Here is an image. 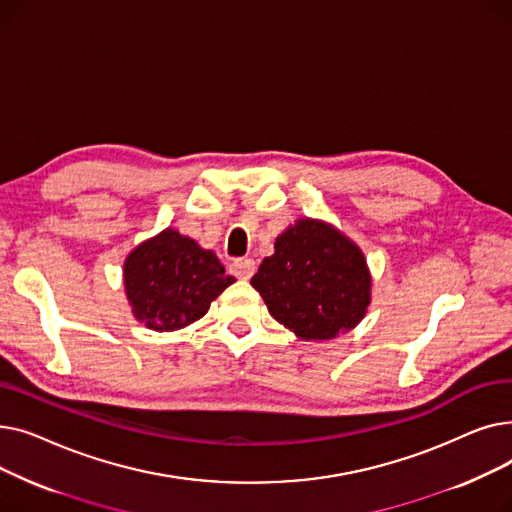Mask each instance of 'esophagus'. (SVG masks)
Masks as SVG:
<instances>
[{
	"mask_svg": "<svg viewBox=\"0 0 512 512\" xmlns=\"http://www.w3.org/2000/svg\"><path fill=\"white\" fill-rule=\"evenodd\" d=\"M230 270H232V274H234L236 278L249 280V278L255 274V261H253V259H236V261L230 265Z\"/></svg>",
	"mask_w": 512,
	"mask_h": 512,
	"instance_id": "1",
	"label": "esophagus"
}]
</instances>
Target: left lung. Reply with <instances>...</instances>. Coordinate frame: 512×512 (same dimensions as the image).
I'll list each match as a JSON object with an SVG mask.
<instances>
[{
	"label": "left lung",
	"mask_w": 512,
	"mask_h": 512,
	"mask_svg": "<svg viewBox=\"0 0 512 512\" xmlns=\"http://www.w3.org/2000/svg\"><path fill=\"white\" fill-rule=\"evenodd\" d=\"M270 315L301 340L324 342L359 326L371 305V272L355 240L301 218L274 242L251 278Z\"/></svg>",
	"instance_id": "1"
}]
</instances>
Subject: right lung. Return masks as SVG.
Returning a JSON list of instances; mask_svg holds the SVG:
<instances>
[{
    "instance_id": "right-lung-1",
    "label": "right lung",
    "mask_w": 512,
    "mask_h": 512,
    "mask_svg": "<svg viewBox=\"0 0 512 512\" xmlns=\"http://www.w3.org/2000/svg\"><path fill=\"white\" fill-rule=\"evenodd\" d=\"M124 290L132 315L153 332L195 324L234 284L213 251L166 228L143 240L124 259Z\"/></svg>"
}]
</instances>
